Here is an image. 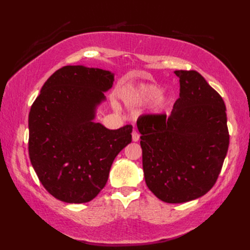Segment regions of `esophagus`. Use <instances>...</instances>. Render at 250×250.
Returning a JSON list of instances; mask_svg holds the SVG:
<instances>
[{
    "instance_id": "obj_1",
    "label": "esophagus",
    "mask_w": 250,
    "mask_h": 250,
    "mask_svg": "<svg viewBox=\"0 0 250 250\" xmlns=\"http://www.w3.org/2000/svg\"><path fill=\"white\" fill-rule=\"evenodd\" d=\"M132 140H133V142H139V140H140L139 132H136V131L132 132Z\"/></svg>"
}]
</instances>
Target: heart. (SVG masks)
I'll return each mask as SVG.
<instances>
[{
  "label": "heart",
  "instance_id": "1",
  "mask_svg": "<svg viewBox=\"0 0 250 250\" xmlns=\"http://www.w3.org/2000/svg\"><path fill=\"white\" fill-rule=\"evenodd\" d=\"M160 94L161 89L157 86H153V84H140V86L126 89L124 92L122 98H124V101L126 104L133 106L151 102V101L156 100ZM167 103V99L162 98L159 100L158 105L163 106Z\"/></svg>",
  "mask_w": 250,
  "mask_h": 250
}]
</instances>
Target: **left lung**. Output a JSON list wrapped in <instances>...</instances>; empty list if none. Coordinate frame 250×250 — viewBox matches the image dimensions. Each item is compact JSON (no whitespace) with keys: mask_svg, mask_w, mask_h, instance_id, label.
<instances>
[{"mask_svg":"<svg viewBox=\"0 0 250 250\" xmlns=\"http://www.w3.org/2000/svg\"><path fill=\"white\" fill-rule=\"evenodd\" d=\"M179 98L172 113L137 120L147 187L167 203L204 195L218 178L229 148L226 105L195 71H175Z\"/></svg>","mask_w":250,"mask_h":250,"instance_id":"8db88e82","label":"left lung"}]
</instances>
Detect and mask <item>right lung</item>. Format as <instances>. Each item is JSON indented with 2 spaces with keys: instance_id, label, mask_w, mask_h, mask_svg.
Returning <instances> with one entry per match:
<instances>
[{
  "instance_id": "add662e5",
  "label": "right lung",
  "mask_w": 250,
  "mask_h": 250,
  "mask_svg": "<svg viewBox=\"0 0 250 250\" xmlns=\"http://www.w3.org/2000/svg\"><path fill=\"white\" fill-rule=\"evenodd\" d=\"M101 68L66 65L42 87L29 114V156L40 182L66 203L93 200L107 183L116 156L132 141V125L108 130L93 122L113 86Z\"/></svg>"
}]
</instances>
